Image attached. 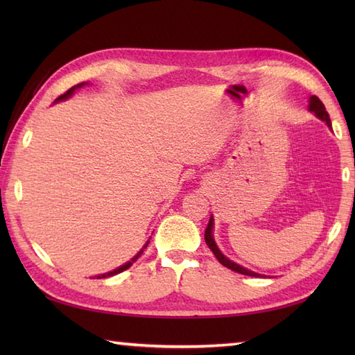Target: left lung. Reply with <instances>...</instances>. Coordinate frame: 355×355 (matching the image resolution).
I'll return each instance as SVG.
<instances>
[{
  "instance_id": "1",
  "label": "left lung",
  "mask_w": 355,
  "mask_h": 355,
  "mask_svg": "<svg viewBox=\"0 0 355 355\" xmlns=\"http://www.w3.org/2000/svg\"><path fill=\"white\" fill-rule=\"evenodd\" d=\"M308 110H310L311 112H314L315 117L323 120V122H325V123L328 125L329 130H333V126H331L329 116H328V112H327V110H325V105H323V103L320 102V99H319L318 96H311V97H310V103H308ZM205 239H206L207 247L210 248V250H212V253L216 256V259L220 261L224 267H227V268H230V270H233V271H236V273H241V275L261 277L259 273H254V271L248 270V268H245V267H243V266H239V263L230 261L229 258H225V256L221 253V250H220V248H218V245H216V243H215V239H214V216H210V220H209L207 229H206V232H205Z\"/></svg>"
}]
</instances>
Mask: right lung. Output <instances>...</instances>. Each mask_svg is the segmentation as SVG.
<instances>
[{
	"label": "right lung",
	"mask_w": 355,
	"mask_h": 355,
	"mask_svg": "<svg viewBox=\"0 0 355 355\" xmlns=\"http://www.w3.org/2000/svg\"><path fill=\"white\" fill-rule=\"evenodd\" d=\"M84 85H88V82H82V84H78V85H74V87H71L70 89H69V92H67V93H64L62 96H59L58 97V99L55 101V102H61V101H65V99H69V97H71L73 96V93L74 92H76V89L78 88H82V87H84ZM149 244V241H148V243L145 244V245H143V248H146V245ZM143 248H141V250L137 253V254H135L134 256V258L131 259V261H128L126 263H123V266H120L119 268H116V270H112V271H108V273H103V275H99V276H97V279H103V277H108V276H114V275H119V273H122V271H125V270H128V268H130L131 266H132V262H135V261H137L139 259V256L143 253Z\"/></svg>",
	"instance_id": "1"
}]
</instances>
